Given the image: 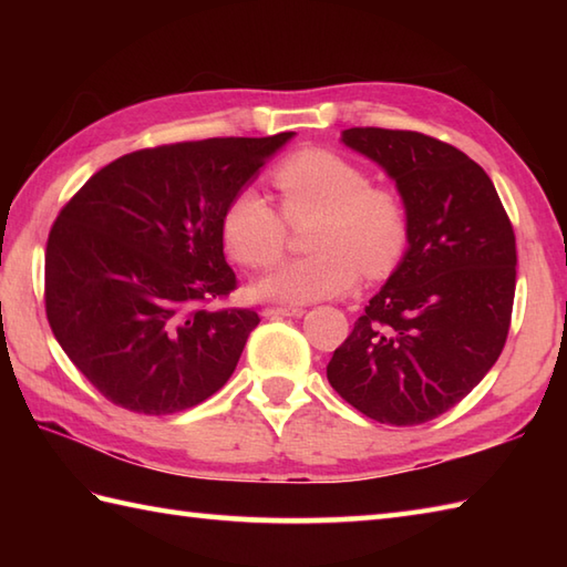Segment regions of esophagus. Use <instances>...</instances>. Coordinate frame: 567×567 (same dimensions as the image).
Masks as SVG:
<instances>
[{
	"mask_svg": "<svg viewBox=\"0 0 567 567\" xmlns=\"http://www.w3.org/2000/svg\"><path fill=\"white\" fill-rule=\"evenodd\" d=\"M262 315L265 317H302L305 309L302 307H265Z\"/></svg>",
	"mask_w": 567,
	"mask_h": 567,
	"instance_id": "obj_1",
	"label": "esophagus"
}]
</instances>
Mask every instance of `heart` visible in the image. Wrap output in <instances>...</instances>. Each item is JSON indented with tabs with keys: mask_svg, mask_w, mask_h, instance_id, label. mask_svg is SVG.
<instances>
[{
	"mask_svg": "<svg viewBox=\"0 0 567 567\" xmlns=\"http://www.w3.org/2000/svg\"><path fill=\"white\" fill-rule=\"evenodd\" d=\"M280 210L290 224L317 216L307 244L311 256L280 265L256 285V295L280 302L339 297L363 270L388 275L409 244L404 199L375 187L358 163L327 148L299 151L275 167ZM256 187L236 189L221 214L228 252L250 270L270 268L282 256L285 220Z\"/></svg>",
	"mask_w": 567,
	"mask_h": 567,
	"instance_id": "heart-1",
	"label": "heart"
}]
</instances>
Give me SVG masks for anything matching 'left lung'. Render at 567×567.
Segmentation results:
<instances>
[{
	"instance_id": "8db88e82",
	"label": "left lung",
	"mask_w": 567,
	"mask_h": 567,
	"mask_svg": "<svg viewBox=\"0 0 567 567\" xmlns=\"http://www.w3.org/2000/svg\"><path fill=\"white\" fill-rule=\"evenodd\" d=\"M409 214V248L327 365L331 388L392 426L424 424L473 392L507 343L516 238L489 175L419 131L355 126Z\"/></svg>"
}]
</instances>
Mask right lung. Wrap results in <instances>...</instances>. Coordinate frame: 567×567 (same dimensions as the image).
<instances>
[{
	"instance_id": "obj_1",
	"label": "right lung",
	"mask_w": 567,
	"mask_h": 567,
	"mask_svg": "<svg viewBox=\"0 0 567 567\" xmlns=\"http://www.w3.org/2000/svg\"><path fill=\"white\" fill-rule=\"evenodd\" d=\"M295 134L143 148L104 165L45 244V317L94 390L128 412L197 406L231 378L258 315L236 290L221 214Z\"/></svg>"
}]
</instances>
